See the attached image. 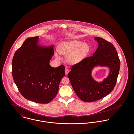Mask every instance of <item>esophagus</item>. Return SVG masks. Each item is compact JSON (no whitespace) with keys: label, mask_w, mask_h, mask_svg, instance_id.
Wrapping results in <instances>:
<instances>
[{"label":"esophagus","mask_w":134,"mask_h":134,"mask_svg":"<svg viewBox=\"0 0 134 134\" xmlns=\"http://www.w3.org/2000/svg\"><path fill=\"white\" fill-rule=\"evenodd\" d=\"M69 72V70L68 69H65V75H68V73Z\"/></svg>","instance_id":"1"}]
</instances>
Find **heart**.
<instances>
[{
  "instance_id": "obj_1",
  "label": "heart",
  "mask_w": 134,
  "mask_h": 134,
  "mask_svg": "<svg viewBox=\"0 0 134 134\" xmlns=\"http://www.w3.org/2000/svg\"><path fill=\"white\" fill-rule=\"evenodd\" d=\"M91 51L90 45L79 40L64 41L59 44L55 56L58 60H62L61 55H66L67 62L70 64H76L87 57Z\"/></svg>"
}]
</instances>
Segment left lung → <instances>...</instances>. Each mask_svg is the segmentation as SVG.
I'll list each match as a JSON object with an SVG mask.
<instances>
[{
	"instance_id": "1",
	"label": "left lung",
	"mask_w": 134,
	"mask_h": 134,
	"mask_svg": "<svg viewBox=\"0 0 134 134\" xmlns=\"http://www.w3.org/2000/svg\"><path fill=\"white\" fill-rule=\"evenodd\" d=\"M94 39L98 43V47L93 56L73 65L68 74L77 96L86 102L100 99L113 90L120 67L115 46L102 38ZM97 67H107L110 69L108 76L102 82L96 81L92 76L93 70Z\"/></svg>"
}]
</instances>
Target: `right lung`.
Wrapping results in <instances>:
<instances>
[{"instance_id": "add662e5", "label": "right lung", "mask_w": 134, "mask_h": 134, "mask_svg": "<svg viewBox=\"0 0 134 134\" xmlns=\"http://www.w3.org/2000/svg\"><path fill=\"white\" fill-rule=\"evenodd\" d=\"M54 55V44L42 45L39 37L27 38L15 52L12 75L20 93L27 99L47 104L57 94L65 67L51 66Z\"/></svg>"}]
</instances>
